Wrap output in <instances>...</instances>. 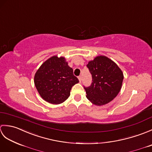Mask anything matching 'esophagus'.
Returning a JSON list of instances; mask_svg holds the SVG:
<instances>
[{"label": "esophagus", "instance_id": "1", "mask_svg": "<svg viewBox=\"0 0 152 152\" xmlns=\"http://www.w3.org/2000/svg\"><path fill=\"white\" fill-rule=\"evenodd\" d=\"M78 80H79L80 82H82V76H78Z\"/></svg>", "mask_w": 152, "mask_h": 152}]
</instances>
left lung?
I'll return each mask as SVG.
<instances>
[{
	"label": "left lung",
	"instance_id": "left-lung-1",
	"mask_svg": "<svg viewBox=\"0 0 152 152\" xmlns=\"http://www.w3.org/2000/svg\"><path fill=\"white\" fill-rule=\"evenodd\" d=\"M92 83L84 87L87 98L93 104L102 106L112 101L121 88L124 74L114 61L106 56H97L87 64Z\"/></svg>",
	"mask_w": 152,
	"mask_h": 152
}]
</instances>
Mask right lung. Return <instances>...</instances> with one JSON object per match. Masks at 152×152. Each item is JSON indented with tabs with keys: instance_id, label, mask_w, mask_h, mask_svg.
<instances>
[{
	"instance_id": "right-lung-1",
	"label": "right lung",
	"mask_w": 152,
	"mask_h": 152,
	"mask_svg": "<svg viewBox=\"0 0 152 152\" xmlns=\"http://www.w3.org/2000/svg\"><path fill=\"white\" fill-rule=\"evenodd\" d=\"M34 85L41 97L58 104L69 98L72 87L79 82L64 57L53 56L42 64L34 75Z\"/></svg>"
}]
</instances>
